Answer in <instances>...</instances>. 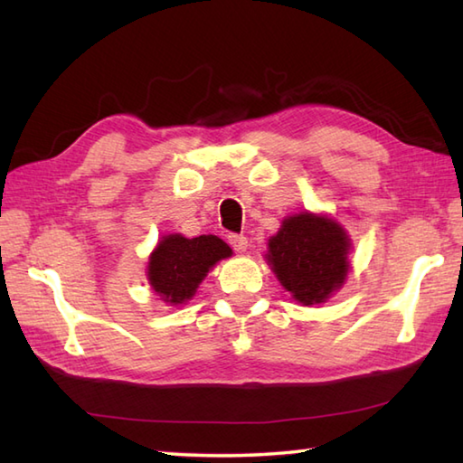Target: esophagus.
I'll return each mask as SVG.
<instances>
[{
    "label": "esophagus",
    "mask_w": 463,
    "mask_h": 463,
    "mask_svg": "<svg viewBox=\"0 0 463 463\" xmlns=\"http://www.w3.org/2000/svg\"><path fill=\"white\" fill-rule=\"evenodd\" d=\"M229 242L232 244V249L239 252H244L249 247V239L244 237V234H229Z\"/></svg>",
    "instance_id": "obj_1"
}]
</instances>
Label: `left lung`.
Segmentation results:
<instances>
[{
    "instance_id": "left-lung-1",
    "label": "left lung",
    "mask_w": 463,
    "mask_h": 463,
    "mask_svg": "<svg viewBox=\"0 0 463 463\" xmlns=\"http://www.w3.org/2000/svg\"><path fill=\"white\" fill-rule=\"evenodd\" d=\"M350 239L342 226L310 213L288 216L269 241L267 259L280 284L302 304H320L346 279Z\"/></svg>"
}]
</instances>
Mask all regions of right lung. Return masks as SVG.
Segmentation results:
<instances>
[{"label": "right lung", "instance_id": "1", "mask_svg": "<svg viewBox=\"0 0 463 463\" xmlns=\"http://www.w3.org/2000/svg\"><path fill=\"white\" fill-rule=\"evenodd\" d=\"M232 250L214 234L184 239L169 234L149 259V282L153 290L169 304H183L199 288L216 262L231 257Z\"/></svg>", "mask_w": 463, "mask_h": 463}]
</instances>
